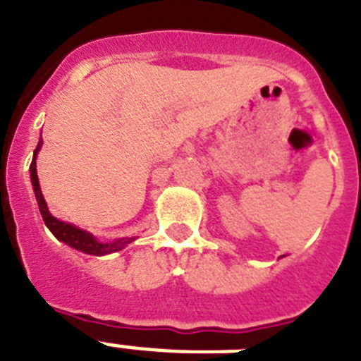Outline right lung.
<instances>
[{"mask_svg":"<svg viewBox=\"0 0 361 361\" xmlns=\"http://www.w3.org/2000/svg\"><path fill=\"white\" fill-rule=\"evenodd\" d=\"M41 142L37 145L36 153H34V159H32V164H30V178H32V186H34V193H36V199H37V206H39V212L41 216H43L44 224L47 228L52 231L54 237L57 240L65 242L68 244L70 247L73 250L82 251L86 255H108V253H114V251H119L123 250L124 245L130 244L133 238H119L116 242H97L95 240L94 235L90 233L82 231V229L75 228L72 224H66L63 220H57L56 216L50 215L49 208H47V202L43 199V193H41V188H39V178H37V171H36V155H37V149L41 148Z\"/></svg>","mask_w":361,"mask_h":361,"instance_id":"1","label":"right lung"}]
</instances>
